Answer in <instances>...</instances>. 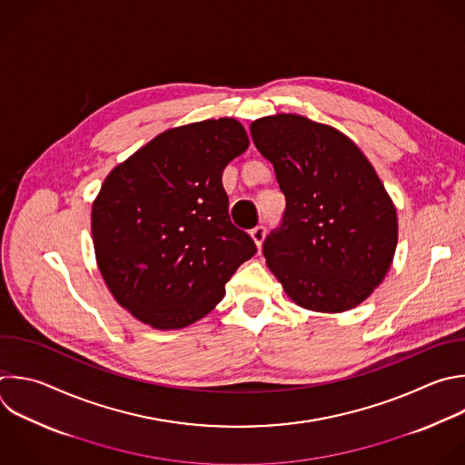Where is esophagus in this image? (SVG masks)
Wrapping results in <instances>:
<instances>
[{"instance_id":"obj_1","label":"esophagus","mask_w":465,"mask_h":465,"mask_svg":"<svg viewBox=\"0 0 465 465\" xmlns=\"http://www.w3.org/2000/svg\"><path fill=\"white\" fill-rule=\"evenodd\" d=\"M264 233H266V228H264L262 224L255 226V228L250 232V235H252V239H253V242H255L257 246H261V244H262V241H264Z\"/></svg>"}]
</instances>
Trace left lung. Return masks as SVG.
Segmentation results:
<instances>
[{
  "instance_id": "1",
  "label": "left lung",
  "mask_w": 465,
  "mask_h": 465,
  "mask_svg": "<svg viewBox=\"0 0 465 465\" xmlns=\"http://www.w3.org/2000/svg\"><path fill=\"white\" fill-rule=\"evenodd\" d=\"M250 133L286 199L281 226L262 244L268 268L306 311H351L396 252V208L380 177L347 134L301 114L259 118Z\"/></svg>"
}]
</instances>
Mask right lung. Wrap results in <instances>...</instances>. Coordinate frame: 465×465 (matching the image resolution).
Wrapping results in <instances>:
<instances>
[{"label": "right lung", "instance_id": "1", "mask_svg": "<svg viewBox=\"0 0 465 465\" xmlns=\"http://www.w3.org/2000/svg\"><path fill=\"white\" fill-rule=\"evenodd\" d=\"M250 140L235 118L168 129L104 181L91 232L100 273L138 322L184 329L224 297L255 252L228 215L223 172Z\"/></svg>", "mask_w": 465, "mask_h": 465}]
</instances>
